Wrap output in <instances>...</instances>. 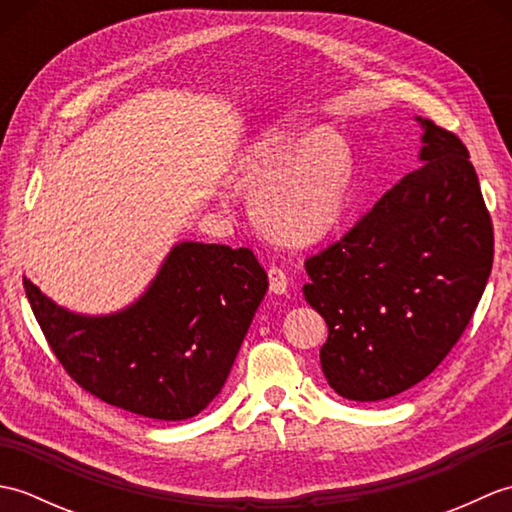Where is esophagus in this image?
I'll list each match as a JSON object with an SVG mask.
<instances>
[{"label": "esophagus", "instance_id": "esophagus-1", "mask_svg": "<svg viewBox=\"0 0 512 512\" xmlns=\"http://www.w3.org/2000/svg\"><path fill=\"white\" fill-rule=\"evenodd\" d=\"M268 284H270V292H275V295H286V290H288L286 270L279 266H270L268 268Z\"/></svg>", "mask_w": 512, "mask_h": 512}]
</instances>
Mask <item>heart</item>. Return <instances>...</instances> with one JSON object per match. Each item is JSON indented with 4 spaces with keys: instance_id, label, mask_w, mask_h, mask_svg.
<instances>
[{
    "instance_id": "b5f03b06",
    "label": "heart",
    "mask_w": 512,
    "mask_h": 512,
    "mask_svg": "<svg viewBox=\"0 0 512 512\" xmlns=\"http://www.w3.org/2000/svg\"><path fill=\"white\" fill-rule=\"evenodd\" d=\"M352 151L334 132L299 140L275 129L248 151L239 167L246 187H262L257 211L264 226L288 244H312L339 224L352 184Z\"/></svg>"
}]
</instances>
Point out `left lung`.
<instances>
[{"label": "left lung", "mask_w": 512, "mask_h": 512, "mask_svg": "<svg viewBox=\"0 0 512 512\" xmlns=\"http://www.w3.org/2000/svg\"><path fill=\"white\" fill-rule=\"evenodd\" d=\"M418 123L422 165L306 259L303 295L330 332L323 374L347 400H385L427 378L460 341L493 268L469 149L429 118Z\"/></svg>", "instance_id": "1"}]
</instances>
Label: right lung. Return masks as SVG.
Here are the masks:
<instances>
[{"instance_id": "right-lung-1", "label": "right lung", "mask_w": 512, "mask_h": 512, "mask_svg": "<svg viewBox=\"0 0 512 512\" xmlns=\"http://www.w3.org/2000/svg\"><path fill=\"white\" fill-rule=\"evenodd\" d=\"M39 328L76 385L154 420H187L220 394L268 290L250 248L182 242L132 306L83 317L24 277Z\"/></svg>"}]
</instances>
